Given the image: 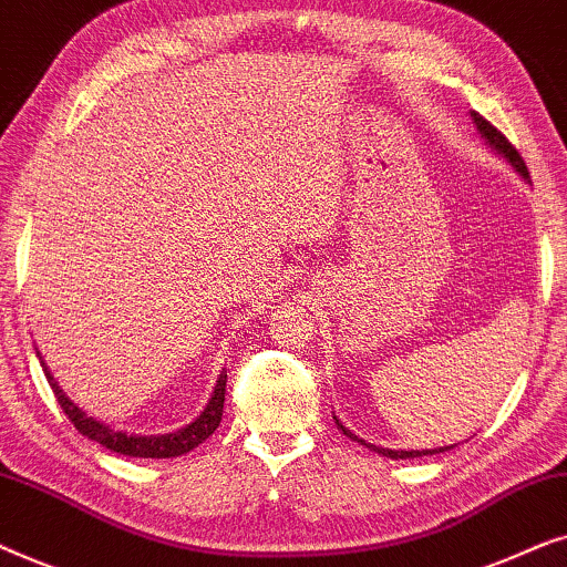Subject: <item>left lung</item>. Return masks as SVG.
Here are the masks:
<instances>
[{
    "instance_id": "1",
    "label": "left lung",
    "mask_w": 567,
    "mask_h": 567,
    "mask_svg": "<svg viewBox=\"0 0 567 567\" xmlns=\"http://www.w3.org/2000/svg\"><path fill=\"white\" fill-rule=\"evenodd\" d=\"M472 121H475V126H477L480 134H483L485 142L491 144L495 152L503 154V157H506V159L511 162V165L516 167V173H518V175H522V177H529V169H526L524 159H522V154L516 152V146L511 144L508 138L503 136L501 131L495 128L491 121H485L483 115H480V113H472ZM336 423H338V421H336ZM338 425H340V431L346 433V436H351V439H355V441H361L359 436H355V433L348 431L343 423H338ZM361 444H363V446H371V444H367V441H361ZM371 449H374V452H379V454H384V456H392V460H410V456H423V454H433V452H436V449H433V452H429V449H425V452H394V449H377V446H371ZM446 449H452V446L439 449V452H446Z\"/></svg>"
}]
</instances>
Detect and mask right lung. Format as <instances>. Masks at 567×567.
Wrapping results in <instances>:
<instances>
[{
    "label": "right lung",
    "instance_id": "right-lung-1",
    "mask_svg": "<svg viewBox=\"0 0 567 567\" xmlns=\"http://www.w3.org/2000/svg\"><path fill=\"white\" fill-rule=\"evenodd\" d=\"M43 374H45V379H49V384H51L53 394H56L61 410H64L66 417L74 423V429L80 431L82 436L97 441V444L111 449V452H118L126 456H144V460H167V456H181L185 452H190V449H196L198 444H204V441L216 431V425L221 423L224 390H227V371H221L219 374V382H216L214 394H212V400H208L204 413H200L196 421L188 425V429L165 433V436H126V433L107 429V425H103L100 421H92V417L84 415L82 410L76 408L64 392H61V386L56 384V379L51 377V371L45 369V363H43Z\"/></svg>",
    "mask_w": 567,
    "mask_h": 567
}]
</instances>
